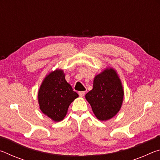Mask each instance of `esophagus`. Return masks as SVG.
<instances>
[{
    "label": "esophagus",
    "instance_id": "34e87169",
    "mask_svg": "<svg viewBox=\"0 0 160 160\" xmlns=\"http://www.w3.org/2000/svg\"><path fill=\"white\" fill-rule=\"evenodd\" d=\"M78 94H79V95L80 97H84V96H85V91L79 92H78Z\"/></svg>",
    "mask_w": 160,
    "mask_h": 160
}]
</instances>
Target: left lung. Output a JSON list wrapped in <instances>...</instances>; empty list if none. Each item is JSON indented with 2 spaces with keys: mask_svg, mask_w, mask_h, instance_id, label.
<instances>
[{
  "mask_svg": "<svg viewBox=\"0 0 160 160\" xmlns=\"http://www.w3.org/2000/svg\"><path fill=\"white\" fill-rule=\"evenodd\" d=\"M85 98L94 115L101 121L112 118L118 112L123 98V87L116 71L106 69L94 78L93 88Z\"/></svg>",
  "mask_w": 160,
  "mask_h": 160,
  "instance_id": "left-lung-1",
  "label": "left lung"
}]
</instances>
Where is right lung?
<instances>
[{
    "label": "right lung",
    "mask_w": 160,
    "mask_h": 160,
    "mask_svg": "<svg viewBox=\"0 0 160 160\" xmlns=\"http://www.w3.org/2000/svg\"><path fill=\"white\" fill-rule=\"evenodd\" d=\"M78 94L66 82L63 70H56L43 81L38 93L42 112L54 121H60L66 116L69 105Z\"/></svg>",
    "instance_id": "add662e5"
}]
</instances>
